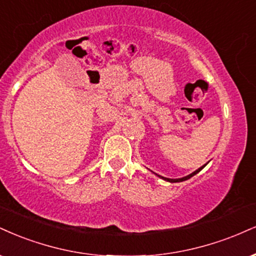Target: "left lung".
<instances>
[{
	"instance_id": "obj_1",
	"label": "left lung",
	"mask_w": 256,
	"mask_h": 256,
	"mask_svg": "<svg viewBox=\"0 0 256 256\" xmlns=\"http://www.w3.org/2000/svg\"><path fill=\"white\" fill-rule=\"evenodd\" d=\"M205 166H206V164L202 166V167L196 169V172H193V173H190V175H187V176H184V178H163V176H161V175H158V174H155V175H158V178H161L162 180H164V181H168V182H182V181H186V180H188V178H192V176H194L196 174H198L199 172L202 170V169L205 167Z\"/></svg>"
}]
</instances>
